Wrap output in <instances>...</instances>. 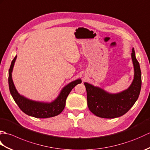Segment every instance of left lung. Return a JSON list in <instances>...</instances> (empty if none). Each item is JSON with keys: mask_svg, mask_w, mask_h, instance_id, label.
Instances as JSON below:
<instances>
[{"mask_svg": "<svg viewBox=\"0 0 150 150\" xmlns=\"http://www.w3.org/2000/svg\"><path fill=\"white\" fill-rule=\"evenodd\" d=\"M131 56L134 76L131 84L126 90L111 93L100 87L84 82L88 106L96 116L105 119L119 117L128 112L138 99L142 84L141 71L133 47Z\"/></svg>", "mask_w": 150, "mask_h": 150, "instance_id": "1", "label": "left lung"}]
</instances>
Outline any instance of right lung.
I'll list each match as a JSON object with an SVG mask.
<instances>
[{
  "label": "right lung",
  "instance_id": "add662e5",
  "mask_svg": "<svg viewBox=\"0 0 150 150\" xmlns=\"http://www.w3.org/2000/svg\"><path fill=\"white\" fill-rule=\"evenodd\" d=\"M16 59H17V55L12 60L10 68L9 69L8 84L11 96L20 109L28 115L40 118V119L50 118L59 115L65 107L66 98L70 91L76 85L81 83V79H78L77 80L71 81L64 86L58 96L52 102L31 100L19 93L13 81L12 72Z\"/></svg>",
  "mask_w": 150,
  "mask_h": 150
}]
</instances>
